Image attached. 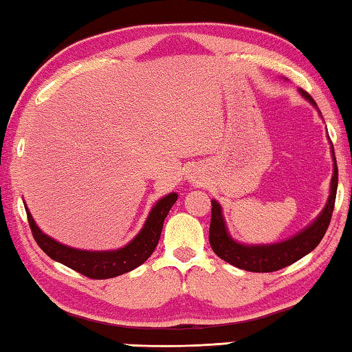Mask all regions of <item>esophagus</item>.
<instances>
[{"instance_id": "esophagus-1", "label": "esophagus", "mask_w": 352, "mask_h": 352, "mask_svg": "<svg viewBox=\"0 0 352 352\" xmlns=\"http://www.w3.org/2000/svg\"><path fill=\"white\" fill-rule=\"evenodd\" d=\"M190 180H192L194 183H199V180H197V177H192V178H190Z\"/></svg>"}]
</instances>
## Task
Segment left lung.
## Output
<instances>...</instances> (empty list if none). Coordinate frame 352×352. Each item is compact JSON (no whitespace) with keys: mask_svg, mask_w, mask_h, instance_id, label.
<instances>
[{"mask_svg":"<svg viewBox=\"0 0 352 352\" xmlns=\"http://www.w3.org/2000/svg\"><path fill=\"white\" fill-rule=\"evenodd\" d=\"M300 94L306 100H309L317 111L318 110L315 100L311 98V94L300 90ZM332 160H333V170L331 178V192L327 197L326 205L323 208L317 219L314 220L311 225H307L305 230L300 233L289 237V239L275 242V243H262V245H248V243H241L231 237L226 228L222 206L217 200H211V225H210V243L212 252L216 253L220 259H223L228 264L237 267V269L247 270V272H256V273H269L276 272L279 269H284L290 264H294L302 256L311 253L312 250L318 245L320 241L323 239L327 226H329L333 204H336V194H337V184H338V169L336 155H333V148L331 144Z\"/></svg>","mask_w":352,"mask_h":352,"instance_id":"obj_1","label":"left lung"}]
</instances>
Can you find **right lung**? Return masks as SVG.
I'll return each instance as SVG.
<instances>
[{
	"label": "right lung",
	"mask_w": 352,
	"mask_h": 352,
	"mask_svg": "<svg viewBox=\"0 0 352 352\" xmlns=\"http://www.w3.org/2000/svg\"><path fill=\"white\" fill-rule=\"evenodd\" d=\"M178 195L170 192L160 199L157 204L148 212L144 225L140 230L127 245H124L118 250H105V252H90V250H79L65 245V243L57 242L47 234L41 231L32 214L29 212L28 206L26 214L29 220V226L32 230V236L38 247L60 264L69 267L80 275L93 278V279H107L124 275L130 270L136 269L148 259V256L153 253L155 247L158 245L160 236H162L164 219L168 217L169 210L177 201Z\"/></svg>",
	"instance_id": "1"
}]
</instances>
